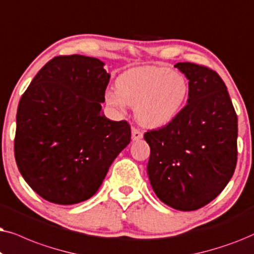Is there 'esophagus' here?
Returning a JSON list of instances; mask_svg holds the SVG:
<instances>
[{
    "label": "esophagus",
    "instance_id": "1",
    "mask_svg": "<svg viewBox=\"0 0 254 254\" xmlns=\"http://www.w3.org/2000/svg\"><path fill=\"white\" fill-rule=\"evenodd\" d=\"M132 139L133 140H138L140 139V138H143V132L139 129H137V127H132Z\"/></svg>",
    "mask_w": 254,
    "mask_h": 254
}]
</instances>
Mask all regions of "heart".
Returning <instances> with one entry per match:
<instances>
[{"label": "heart", "instance_id": "1", "mask_svg": "<svg viewBox=\"0 0 254 254\" xmlns=\"http://www.w3.org/2000/svg\"><path fill=\"white\" fill-rule=\"evenodd\" d=\"M116 90H107L106 102L123 111L136 107L137 120L148 127L167 125L178 116L188 95V82L180 72L161 66L131 68L118 76Z\"/></svg>", "mask_w": 254, "mask_h": 254}]
</instances>
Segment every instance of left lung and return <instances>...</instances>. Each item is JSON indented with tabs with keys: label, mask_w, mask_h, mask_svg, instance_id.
Masks as SVG:
<instances>
[{
	"label": "left lung",
	"mask_w": 254,
	"mask_h": 254,
	"mask_svg": "<svg viewBox=\"0 0 254 254\" xmlns=\"http://www.w3.org/2000/svg\"><path fill=\"white\" fill-rule=\"evenodd\" d=\"M177 67L189 80L187 104L171 123L148 130V179L170 207L191 211L221 194L237 164V114L215 70L192 63Z\"/></svg>",
	"instance_id": "8db88e82"
}]
</instances>
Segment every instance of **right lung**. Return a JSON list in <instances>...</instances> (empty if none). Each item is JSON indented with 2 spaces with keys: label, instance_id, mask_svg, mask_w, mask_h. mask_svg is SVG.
Listing matches in <instances>:
<instances>
[{
  "label": "right lung",
  "instance_id": "add662e5",
  "mask_svg": "<svg viewBox=\"0 0 254 254\" xmlns=\"http://www.w3.org/2000/svg\"><path fill=\"white\" fill-rule=\"evenodd\" d=\"M103 65L79 54L56 57L19 101L17 167L30 187L52 203L92 197L131 140L127 121H110L101 113L110 79Z\"/></svg>",
  "mask_w": 254,
  "mask_h": 254
}]
</instances>
